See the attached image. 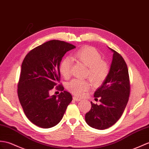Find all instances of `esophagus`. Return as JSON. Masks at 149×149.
<instances>
[{
  "mask_svg": "<svg viewBox=\"0 0 149 149\" xmlns=\"http://www.w3.org/2000/svg\"><path fill=\"white\" fill-rule=\"evenodd\" d=\"M73 100H75V101H76V102L81 101V99L79 98L78 97H76V96H73Z\"/></svg>",
  "mask_w": 149,
  "mask_h": 149,
  "instance_id": "34e87169",
  "label": "esophagus"
}]
</instances>
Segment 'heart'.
I'll return each mask as SVG.
<instances>
[{"label": "heart", "instance_id": "b5f03b06", "mask_svg": "<svg viewBox=\"0 0 149 149\" xmlns=\"http://www.w3.org/2000/svg\"><path fill=\"white\" fill-rule=\"evenodd\" d=\"M74 60L88 67L86 75L93 84L100 86L105 81L109 73V67L102 61V55L95 48L85 46L76 51L72 55ZM72 60L65 57L61 61L60 70L65 78H68L71 74ZM91 87L90 82L86 80L75 79L67 84V89L77 96H82Z\"/></svg>", "mask_w": 149, "mask_h": 149}]
</instances>
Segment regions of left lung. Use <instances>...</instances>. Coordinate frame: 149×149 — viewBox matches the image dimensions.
I'll use <instances>...</instances> for the list:
<instances>
[{"instance_id":"left-lung-1","label":"left lung","mask_w":149,"mask_h":149,"mask_svg":"<svg viewBox=\"0 0 149 149\" xmlns=\"http://www.w3.org/2000/svg\"><path fill=\"white\" fill-rule=\"evenodd\" d=\"M113 58L108 76L95 92L101 104L91 102V108L86 113V122L97 130H105L113 125L124 111L130 93L128 69L121 55L109 47Z\"/></svg>"}]
</instances>
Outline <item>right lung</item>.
<instances>
[{"label":"right lung","instance_id":"right-lung-1","mask_svg":"<svg viewBox=\"0 0 149 149\" xmlns=\"http://www.w3.org/2000/svg\"><path fill=\"white\" fill-rule=\"evenodd\" d=\"M75 48L70 43L52 40L34 48L24 58L18 84V95L25 114L35 125L49 128L63 118L72 100L60 81V62L67 51ZM56 86V96L49 92Z\"/></svg>","mask_w":149,"mask_h":149}]
</instances>
